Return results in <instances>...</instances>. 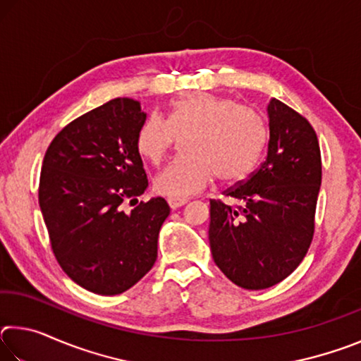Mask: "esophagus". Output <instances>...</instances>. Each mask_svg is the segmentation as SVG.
Masks as SVG:
<instances>
[{
  "label": "esophagus",
  "mask_w": 361,
  "mask_h": 361,
  "mask_svg": "<svg viewBox=\"0 0 361 361\" xmlns=\"http://www.w3.org/2000/svg\"><path fill=\"white\" fill-rule=\"evenodd\" d=\"M185 204H188V200H186V199H169V205H170V209H173V210L180 209V207H183Z\"/></svg>",
  "instance_id": "obj_1"
}]
</instances>
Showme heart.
Masks as SVG:
<instances>
[{
    "label": "heart",
    "instance_id": "heart-1",
    "mask_svg": "<svg viewBox=\"0 0 361 361\" xmlns=\"http://www.w3.org/2000/svg\"><path fill=\"white\" fill-rule=\"evenodd\" d=\"M185 138L186 157L156 175L154 188L169 199H188L218 176L235 181L245 176L264 146L261 121L248 108L213 94H194L173 102L167 119L151 116L140 127L137 149L149 162H161L175 138Z\"/></svg>",
    "mask_w": 361,
    "mask_h": 361
}]
</instances>
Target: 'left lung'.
Segmentation results:
<instances>
[{
  "mask_svg": "<svg viewBox=\"0 0 361 361\" xmlns=\"http://www.w3.org/2000/svg\"><path fill=\"white\" fill-rule=\"evenodd\" d=\"M267 152L259 169L210 200L209 240L216 266L245 290H264L301 264L315 228L322 156L309 121L277 99L267 105Z\"/></svg>",
  "mask_w": 361,
  "mask_h": 361,
  "instance_id": "8db88e82",
  "label": "left lung"
}]
</instances>
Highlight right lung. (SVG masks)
Wrapping results in <instances>:
<instances>
[{"label":"right lung","instance_id":"right-lung-1","mask_svg":"<svg viewBox=\"0 0 361 361\" xmlns=\"http://www.w3.org/2000/svg\"><path fill=\"white\" fill-rule=\"evenodd\" d=\"M146 121L140 102L114 99L79 116L46 151L39 207L60 267L102 296L121 295L157 258V237L170 207L162 197L122 202L148 188L137 135Z\"/></svg>","mask_w":361,"mask_h":361}]
</instances>
